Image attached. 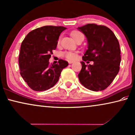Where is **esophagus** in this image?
Returning a JSON list of instances; mask_svg holds the SVG:
<instances>
[{
	"label": "esophagus",
	"instance_id": "34e87169",
	"mask_svg": "<svg viewBox=\"0 0 135 135\" xmlns=\"http://www.w3.org/2000/svg\"><path fill=\"white\" fill-rule=\"evenodd\" d=\"M68 62H69V64H72V63H73V61H71V60H69V61H68Z\"/></svg>",
	"mask_w": 135,
	"mask_h": 135
}]
</instances>
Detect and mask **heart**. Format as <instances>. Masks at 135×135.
<instances>
[{
    "mask_svg": "<svg viewBox=\"0 0 135 135\" xmlns=\"http://www.w3.org/2000/svg\"><path fill=\"white\" fill-rule=\"evenodd\" d=\"M80 32L78 31H76V30H74V31L71 32V36L73 37V38L74 39L75 38V37L78 35V33H80ZM64 55L66 59L69 60H75L76 59V57H77V55L75 52H65L64 54Z\"/></svg>",
    "mask_w": 135,
    "mask_h": 135,
    "instance_id": "b5f03b06",
    "label": "heart"
}]
</instances>
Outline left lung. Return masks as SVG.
Returning <instances> with one entry per match:
<instances>
[{"label": "left lung", "instance_id": "8db88e82", "mask_svg": "<svg viewBox=\"0 0 135 135\" xmlns=\"http://www.w3.org/2000/svg\"><path fill=\"white\" fill-rule=\"evenodd\" d=\"M87 39L88 49L83 61H93V65L81 62L78 75L80 83L92 91H102L112 83L120 70V49L118 40L107 27L88 23L78 27Z\"/></svg>", "mask_w": 135, "mask_h": 135}]
</instances>
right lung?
<instances>
[{"instance_id": "right-lung-1", "label": "right lung", "mask_w": 135, "mask_h": 135, "mask_svg": "<svg viewBox=\"0 0 135 135\" xmlns=\"http://www.w3.org/2000/svg\"><path fill=\"white\" fill-rule=\"evenodd\" d=\"M66 28L52 25L37 28L27 34L22 42L18 58L20 73L33 90L45 91L54 86L62 70L69 65L62 59L51 65L49 62L60 33Z\"/></svg>"}]
</instances>
